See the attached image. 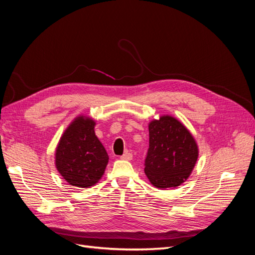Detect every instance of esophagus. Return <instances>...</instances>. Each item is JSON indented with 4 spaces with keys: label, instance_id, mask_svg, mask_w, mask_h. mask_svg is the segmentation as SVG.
<instances>
[{
    "label": "esophagus",
    "instance_id": "obj_1",
    "mask_svg": "<svg viewBox=\"0 0 255 255\" xmlns=\"http://www.w3.org/2000/svg\"><path fill=\"white\" fill-rule=\"evenodd\" d=\"M120 158H121V159H125V160H130V159L133 158V155H132V153L126 152L125 154H123L122 156H120Z\"/></svg>",
    "mask_w": 255,
    "mask_h": 255
}]
</instances>
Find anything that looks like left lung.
<instances>
[{"label": "left lung", "mask_w": 255, "mask_h": 255, "mask_svg": "<svg viewBox=\"0 0 255 255\" xmlns=\"http://www.w3.org/2000/svg\"><path fill=\"white\" fill-rule=\"evenodd\" d=\"M195 138L171 116L149 125V149L144 173L157 188L176 187L191 173L199 155Z\"/></svg>", "instance_id": "1"}]
</instances>
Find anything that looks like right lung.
Segmentation results:
<instances>
[{"mask_svg": "<svg viewBox=\"0 0 255 255\" xmlns=\"http://www.w3.org/2000/svg\"><path fill=\"white\" fill-rule=\"evenodd\" d=\"M96 122L76 118L61 136L55 153L58 172L72 186L87 188L101 179L109 155L95 134Z\"/></svg>", "mask_w": 255, "mask_h": 255, "instance_id": "add662e5", "label": "right lung"}]
</instances>
